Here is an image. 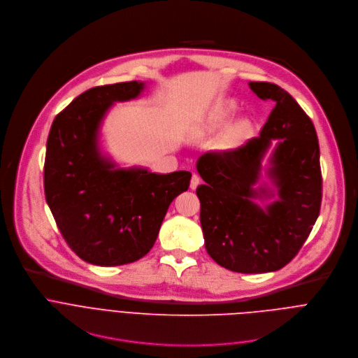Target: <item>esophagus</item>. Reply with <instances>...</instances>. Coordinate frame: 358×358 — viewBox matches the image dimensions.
<instances>
[{
  "mask_svg": "<svg viewBox=\"0 0 358 358\" xmlns=\"http://www.w3.org/2000/svg\"><path fill=\"white\" fill-rule=\"evenodd\" d=\"M199 182H201L199 176H198V174H192V177H191V182H189V188H191V189H195V188L199 185Z\"/></svg>",
  "mask_w": 358,
  "mask_h": 358,
  "instance_id": "1",
  "label": "esophagus"
}]
</instances>
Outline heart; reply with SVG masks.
<instances>
[{
	"instance_id": "b5f03b06",
	"label": "heart",
	"mask_w": 358,
	"mask_h": 358,
	"mask_svg": "<svg viewBox=\"0 0 358 358\" xmlns=\"http://www.w3.org/2000/svg\"><path fill=\"white\" fill-rule=\"evenodd\" d=\"M235 103L234 101H227V103H224V105H221L220 108H217L215 109V112H214V115H213V122L214 123H220V122H222L224 119H227L234 110H235ZM241 129H236V131L235 133H238Z\"/></svg>"
}]
</instances>
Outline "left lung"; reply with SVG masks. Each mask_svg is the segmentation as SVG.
<instances>
[{"label": "left lung", "mask_w": 358, "mask_h": 358, "mask_svg": "<svg viewBox=\"0 0 358 358\" xmlns=\"http://www.w3.org/2000/svg\"><path fill=\"white\" fill-rule=\"evenodd\" d=\"M249 87L275 108L259 137L228 151H210L196 162L206 184L196 188L206 249L221 266L239 273L275 272L287 265L308 239L322 203L320 148L316 129L297 101L269 82ZM279 139L268 175L278 199L261 209L254 199L270 197L255 189L260 163Z\"/></svg>", "instance_id": "left-lung-1"}]
</instances>
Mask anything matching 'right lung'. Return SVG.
Instances as JSON below:
<instances>
[{"mask_svg": "<svg viewBox=\"0 0 358 358\" xmlns=\"http://www.w3.org/2000/svg\"><path fill=\"white\" fill-rule=\"evenodd\" d=\"M143 82L92 87L54 120L46 141L43 188L57 225L80 259L99 266L138 261L155 245L173 199L191 173L116 169L99 148V127L115 101L136 99Z\"/></svg>", "mask_w": 358, "mask_h": 358, "instance_id": "1", "label": "right lung"}]
</instances>
